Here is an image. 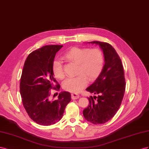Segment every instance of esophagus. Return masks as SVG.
<instances>
[{
    "instance_id": "esophagus-1",
    "label": "esophagus",
    "mask_w": 149,
    "mask_h": 149,
    "mask_svg": "<svg viewBox=\"0 0 149 149\" xmlns=\"http://www.w3.org/2000/svg\"><path fill=\"white\" fill-rule=\"evenodd\" d=\"M71 97L72 99H77L79 98V95L77 94V93H72L71 94Z\"/></svg>"
}]
</instances>
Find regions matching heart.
<instances>
[{
	"label": "heart",
	"instance_id": "1",
	"mask_svg": "<svg viewBox=\"0 0 149 149\" xmlns=\"http://www.w3.org/2000/svg\"><path fill=\"white\" fill-rule=\"evenodd\" d=\"M63 58L70 62L77 63L76 74L78 75L67 79L63 84L65 91L77 93L90 81L98 77L102 70L104 63V54L98 48L72 47L63 54ZM52 70L54 75L58 79H63L65 72L63 63L58 59L52 62Z\"/></svg>",
	"mask_w": 149,
	"mask_h": 149
}]
</instances>
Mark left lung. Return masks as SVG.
Returning a JSON list of instances; mask_svg holds the SVG:
<instances>
[{"mask_svg": "<svg viewBox=\"0 0 149 149\" xmlns=\"http://www.w3.org/2000/svg\"><path fill=\"white\" fill-rule=\"evenodd\" d=\"M100 45L105 64L99 77L86 91L96 96L88 97L89 105L83 115L93 124H102L113 117L119 109L125 91V79L121 59L113 47L107 42L92 41Z\"/></svg>", "mask_w": 149, "mask_h": 149, "instance_id": "8db88e82", "label": "left lung"}]
</instances>
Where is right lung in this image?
Returning <instances> with one entry per match:
<instances>
[{"instance_id":"1","label":"right lung","mask_w":149,"mask_h":149,"mask_svg":"<svg viewBox=\"0 0 149 149\" xmlns=\"http://www.w3.org/2000/svg\"><path fill=\"white\" fill-rule=\"evenodd\" d=\"M63 45H45L33 51L25 61L20 82L24 107L29 117L37 124L48 126L60 120L71 94L61 92L57 100H51L52 89L59 91L60 85L54 77L52 62Z\"/></svg>"}]
</instances>
